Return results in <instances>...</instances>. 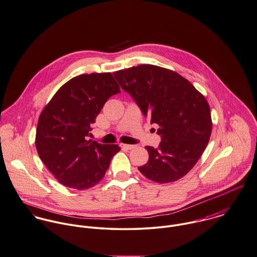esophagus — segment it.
Here are the masks:
<instances>
[{"mask_svg":"<svg viewBox=\"0 0 257 257\" xmlns=\"http://www.w3.org/2000/svg\"><path fill=\"white\" fill-rule=\"evenodd\" d=\"M120 147L123 149V150H132L135 148V146L133 145H127V144H120Z\"/></svg>","mask_w":257,"mask_h":257,"instance_id":"obj_1","label":"esophagus"}]
</instances>
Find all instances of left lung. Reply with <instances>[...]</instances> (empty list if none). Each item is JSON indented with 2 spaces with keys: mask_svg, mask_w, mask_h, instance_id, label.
<instances>
[{
  "mask_svg": "<svg viewBox=\"0 0 257 257\" xmlns=\"http://www.w3.org/2000/svg\"><path fill=\"white\" fill-rule=\"evenodd\" d=\"M121 87L139 105L162 137L157 149L145 147L149 161L138 168L158 183L183 177L198 162L212 132L210 106L204 95L174 71L139 65L113 73Z\"/></svg>",
  "mask_w": 257,
  "mask_h": 257,
  "instance_id": "1",
  "label": "left lung"
}]
</instances>
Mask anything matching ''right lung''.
Returning a JSON list of instances; mask_svg holds the SVG:
<instances>
[{
  "mask_svg": "<svg viewBox=\"0 0 257 257\" xmlns=\"http://www.w3.org/2000/svg\"><path fill=\"white\" fill-rule=\"evenodd\" d=\"M119 92L111 73L83 74L61 86L39 115L38 156L66 187L85 190L96 185L120 151L118 145L86 138L104 103Z\"/></svg>",
  "mask_w": 257,
  "mask_h": 257,
  "instance_id": "right-lung-1",
  "label": "right lung"
}]
</instances>
